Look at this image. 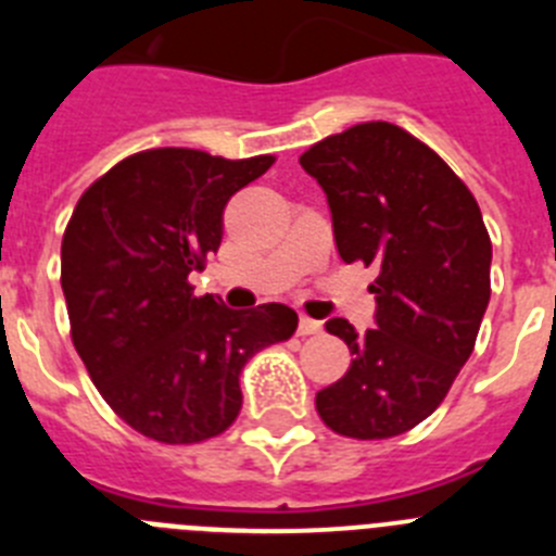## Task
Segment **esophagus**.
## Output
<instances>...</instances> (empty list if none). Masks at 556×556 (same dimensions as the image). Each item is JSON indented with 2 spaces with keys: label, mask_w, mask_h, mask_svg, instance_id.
Wrapping results in <instances>:
<instances>
[{
  "label": "esophagus",
  "mask_w": 556,
  "mask_h": 556,
  "mask_svg": "<svg viewBox=\"0 0 556 556\" xmlns=\"http://www.w3.org/2000/svg\"><path fill=\"white\" fill-rule=\"evenodd\" d=\"M320 331H323V323L312 320V317L303 314L301 323H298V333H301V337H312V333H320Z\"/></svg>",
  "instance_id": "1"
}]
</instances>
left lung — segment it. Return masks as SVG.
Returning a JSON list of instances; mask_svg holds the SVG:
<instances>
[{
    "instance_id": "obj_1",
    "label": "left lung",
    "mask_w": 556,
    "mask_h": 556,
    "mask_svg": "<svg viewBox=\"0 0 556 556\" xmlns=\"http://www.w3.org/2000/svg\"><path fill=\"white\" fill-rule=\"evenodd\" d=\"M301 166L326 191L339 258L378 269L376 328L326 323L353 358L317 392V415L351 440H390L443 404L473 353L490 303V233L459 175L390 122L333 132Z\"/></svg>"
}]
</instances>
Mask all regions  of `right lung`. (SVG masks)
Instances as JSON below:
<instances>
[{"instance_id":"1","label":"right lung","mask_w":556,"mask_h":556,"mask_svg":"<svg viewBox=\"0 0 556 556\" xmlns=\"http://www.w3.org/2000/svg\"><path fill=\"white\" fill-rule=\"evenodd\" d=\"M273 164L141 150L72 211L61 244L68 333L105 404L147 440L194 445L228 431L244 365L298 328L281 303L230 312L189 283L223 242L225 203Z\"/></svg>"}]
</instances>
